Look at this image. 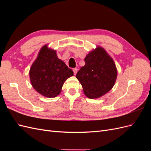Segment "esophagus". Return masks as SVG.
<instances>
[{"label": "esophagus", "mask_w": 151, "mask_h": 151, "mask_svg": "<svg viewBox=\"0 0 151 151\" xmlns=\"http://www.w3.org/2000/svg\"><path fill=\"white\" fill-rule=\"evenodd\" d=\"M73 72H74V74L76 75L77 74V68H74V69H73Z\"/></svg>", "instance_id": "esophagus-1"}]
</instances>
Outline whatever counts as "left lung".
<instances>
[{
    "mask_svg": "<svg viewBox=\"0 0 151 151\" xmlns=\"http://www.w3.org/2000/svg\"><path fill=\"white\" fill-rule=\"evenodd\" d=\"M85 65L76 74L84 94L97 99L110 91L117 78V68L112 57L104 48L97 46L87 55Z\"/></svg>",
    "mask_w": 151,
    "mask_h": 151,
    "instance_id": "1",
    "label": "left lung"
}]
</instances>
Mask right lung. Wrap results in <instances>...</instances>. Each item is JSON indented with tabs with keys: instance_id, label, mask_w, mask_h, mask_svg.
<instances>
[{
	"instance_id": "add662e5",
	"label": "right lung",
	"mask_w": 151,
	"mask_h": 151,
	"mask_svg": "<svg viewBox=\"0 0 151 151\" xmlns=\"http://www.w3.org/2000/svg\"><path fill=\"white\" fill-rule=\"evenodd\" d=\"M29 75L33 88L43 96L51 98L60 94L63 84L74 72L58 58L56 50L47 44L40 50Z\"/></svg>"
}]
</instances>
